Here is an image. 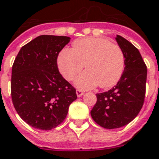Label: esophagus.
I'll use <instances>...</instances> for the list:
<instances>
[{"instance_id":"obj_1","label":"esophagus","mask_w":159,"mask_h":159,"mask_svg":"<svg viewBox=\"0 0 159 159\" xmlns=\"http://www.w3.org/2000/svg\"><path fill=\"white\" fill-rule=\"evenodd\" d=\"M83 94H84V92L83 91L80 90V89H77V90H76V95H77V97H82Z\"/></svg>"}]
</instances>
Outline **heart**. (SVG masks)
<instances>
[{
    "mask_svg": "<svg viewBox=\"0 0 159 159\" xmlns=\"http://www.w3.org/2000/svg\"><path fill=\"white\" fill-rule=\"evenodd\" d=\"M124 53L120 47L103 38L89 37L72 43V50L64 49L59 54L57 66L61 75L72 81L84 66L75 84L82 89L98 85L108 89L118 83L125 70Z\"/></svg>",
    "mask_w": 159,
    "mask_h": 159,
    "instance_id": "1",
    "label": "heart"
}]
</instances>
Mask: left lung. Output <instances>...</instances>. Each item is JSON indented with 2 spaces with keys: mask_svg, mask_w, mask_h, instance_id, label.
<instances>
[{
  "mask_svg": "<svg viewBox=\"0 0 159 159\" xmlns=\"http://www.w3.org/2000/svg\"><path fill=\"white\" fill-rule=\"evenodd\" d=\"M116 40L124 53V72L113 89L96 94L97 102L91 110L93 120L106 129L129 124L139 114L145 98L148 70L139 50L120 35Z\"/></svg>",
  "mask_w": 159,
  "mask_h": 159,
  "instance_id": "left-lung-1",
  "label": "left lung"
}]
</instances>
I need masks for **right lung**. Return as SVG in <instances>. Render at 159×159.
<instances>
[{
  "label": "right lung",
  "mask_w": 159,
  "mask_h": 159,
  "mask_svg": "<svg viewBox=\"0 0 159 159\" xmlns=\"http://www.w3.org/2000/svg\"><path fill=\"white\" fill-rule=\"evenodd\" d=\"M66 36L40 35L21 48L11 70V93L14 108L36 129L51 130L64 121L76 89L57 66L59 53L69 42Z\"/></svg>",
  "instance_id": "add662e5"
}]
</instances>
